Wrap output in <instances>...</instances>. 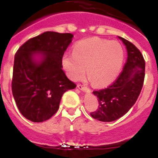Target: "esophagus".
<instances>
[{"label": "esophagus", "mask_w": 158, "mask_h": 158, "mask_svg": "<svg viewBox=\"0 0 158 158\" xmlns=\"http://www.w3.org/2000/svg\"><path fill=\"white\" fill-rule=\"evenodd\" d=\"M77 88L79 89H81V90H82V91H86V92H89V89H88V88H87L85 85H81V84H78Z\"/></svg>", "instance_id": "34e87169"}]
</instances>
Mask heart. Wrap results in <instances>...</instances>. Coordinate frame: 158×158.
<instances>
[{"mask_svg": "<svg viewBox=\"0 0 158 158\" xmlns=\"http://www.w3.org/2000/svg\"><path fill=\"white\" fill-rule=\"evenodd\" d=\"M73 53H65L62 59L68 76L72 80H79L87 67L88 77L95 86H104L115 80L124 60V51L119 42L98 37L78 41Z\"/></svg>", "mask_w": 158, "mask_h": 158, "instance_id": "heart-1", "label": "heart"}]
</instances>
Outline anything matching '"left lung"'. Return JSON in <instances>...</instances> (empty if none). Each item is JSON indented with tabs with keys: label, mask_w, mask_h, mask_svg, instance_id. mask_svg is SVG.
<instances>
[{
	"label": "left lung",
	"mask_w": 158,
	"mask_h": 158,
	"mask_svg": "<svg viewBox=\"0 0 158 158\" xmlns=\"http://www.w3.org/2000/svg\"><path fill=\"white\" fill-rule=\"evenodd\" d=\"M121 39L128 52V59L119 76L106 89L94 91L99 106L91 116L98 121H115L126 114L136 102L145 77V60L140 51L126 39Z\"/></svg>",
	"instance_id": "1"
}]
</instances>
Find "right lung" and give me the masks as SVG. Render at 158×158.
<instances>
[{
	"mask_svg": "<svg viewBox=\"0 0 158 158\" xmlns=\"http://www.w3.org/2000/svg\"><path fill=\"white\" fill-rule=\"evenodd\" d=\"M73 35L52 31L29 39L15 55L11 91L20 113L34 122H42L57 112L63 93L77 85L62 67L65 51ZM40 52V63L33 55Z\"/></svg>",
	"mask_w": 158,
	"mask_h": 158,
	"instance_id": "right-lung-1",
	"label": "right lung"
}]
</instances>
